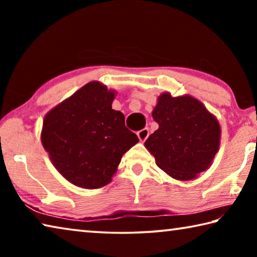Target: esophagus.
I'll list each match as a JSON object with an SVG mask.
<instances>
[{
	"label": "esophagus",
	"mask_w": 257,
	"mask_h": 257,
	"mask_svg": "<svg viewBox=\"0 0 257 257\" xmlns=\"http://www.w3.org/2000/svg\"><path fill=\"white\" fill-rule=\"evenodd\" d=\"M137 136H138V138H139V141H141V142H145L146 139H147V137L150 136V130L147 129V128L139 130V132L137 133Z\"/></svg>",
	"instance_id": "esophagus-1"
}]
</instances>
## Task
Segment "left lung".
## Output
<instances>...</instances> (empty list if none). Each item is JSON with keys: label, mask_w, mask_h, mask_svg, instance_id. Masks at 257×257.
Wrapping results in <instances>:
<instances>
[{"label": "left lung", "mask_w": 257, "mask_h": 257, "mask_svg": "<svg viewBox=\"0 0 257 257\" xmlns=\"http://www.w3.org/2000/svg\"><path fill=\"white\" fill-rule=\"evenodd\" d=\"M159 129L146 139L145 147L160 169L177 180L194 179L212 164L219 151V121L198 99L163 93L154 107Z\"/></svg>", "instance_id": "left-lung-1"}]
</instances>
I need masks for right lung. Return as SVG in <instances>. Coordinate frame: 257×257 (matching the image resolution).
Here are the masks:
<instances>
[{
  "mask_svg": "<svg viewBox=\"0 0 257 257\" xmlns=\"http://www.w3.org/2000/svg\"><path fill=\"white\" fill-rule=\"evenodd\" d=\"M114 90L92 81L47 113L42 144L68 181L86 189L111 181L121 158L138 143L124 115L112 108Z\"/></svg>",
  "mask_w": 257,
  "mask_h": 257,
  "instance_id": "add662e5",
  "label": "right lung"
}]
</instances>
